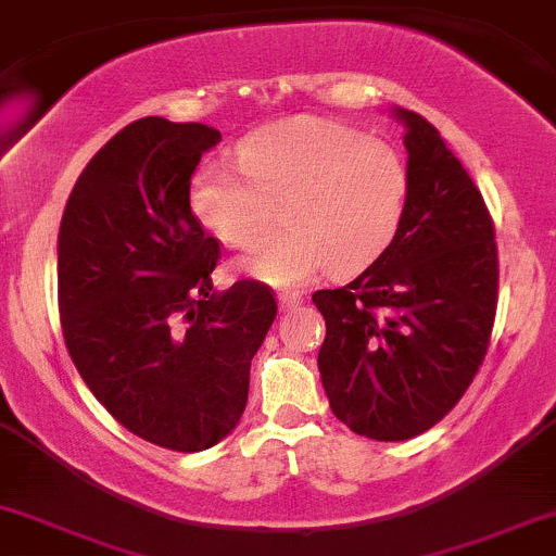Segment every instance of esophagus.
<instances>
[{
	"mask_svg": "<svg viewBox=\"0 0 556 556\" xmlns=\"http://www.w3.org/2000/svg\"><path fill=\"white\" fill-rule=\"evenodd\" d=\"M300 303H303V292H298V290H282V292H279V308H282V311L298 308Z\"/></svg>",
	"mask_w": 556,
	"mask_h": 556,
	"instance_id": "obj_1",
	"label": "esophagus"
}]
</instances>
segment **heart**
I'll return each mask as SVG.
<instances>
[{
    "mask_svg": "<svg viewBox=\"0 0 556 556\" xmlns=\"http://www.w3.org/2000/svg\"><path fill=\"white\" fill-rule=\"evenodd\" d=\"M240 169L208 162L190 182L198 219L229 248L258 245L248 269L277 287L327 269L350 277L371 266L402 225L410 175L394 146L334 119L300 114L251 132Z\"/></svg>",
    "mask_w": 556,
    "mask_h": 556,
    "instance_id": "heart-1",
    "label": "heart"
}]
</instances>
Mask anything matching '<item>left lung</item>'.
I'll use <instances>...</instances> for the list:
<instances>
[{
    "instance_id": "1",
    "label": "left lung",
    "mask_w": 556,
    "mask_h": 556,
    "mask_svg": "<svg viewBox=\"0 0 556 556\" xmlns=\"http://www.w3.org/2000/svg\"><path fill=\"white\" fill-rule=\"evenodd\" d=\"M397 114L410 175L397 235L353 282L314 292L331 413L376 442L418 437L460 402L486 358L500 290L481 190L429 119Z\"/></svg>"
}]
</instances>
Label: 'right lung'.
Listing matches in <instances>:
<instances>
[{
  "instance_id": "add662e5",
  "label": "right lung",
  "mask_w": 556,
  "mask_h": 556,
  "mask_svg": "<svg viewBox=\"0 0 556 556\" xmlns=\"http://www.w3.org/2000/svg\"><path fill=\"white\" fill-rule=\"evenodd\" d=\"M219 140L164 117L123 127L80 172L56 238L70 358L127 431L172 452L208 450L238 426L277 318L258 279L214 292L222 245L190 208V177Z\"/></svg>"
}]
</instances>
